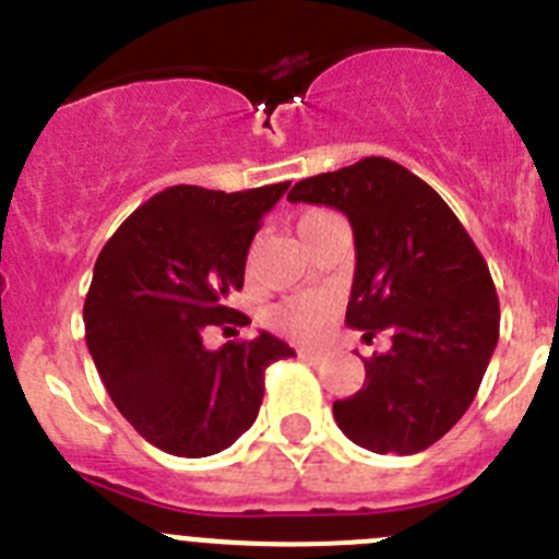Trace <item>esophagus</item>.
I'll return each mask as SVG.
<instances>
[{"mask_svg":"<svg viewBox=\"0 0 559 559\" xmlns=\"http://www.w3.org/2000/svg\"><path fill=\"white\" fill-rule=\"evenodd\" d=\"M299 359H305V362H310V365H321L326 356H323L321 350H305V348H301Z\"/></svg>","mask_w":559,"mask_h":559,"instance_id":"esophagus-1","label":"esophagus"}]
</instances>
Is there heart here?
<instances>
[{
    "instance_id": "heart-1",
    "label": "heart",
    "mask_w": 559,
    "mask_h": 559,
    "mask_svg": "<svg viewBox=\"0 0 559 559\" xmlns=\"http://www.w3.org/2000/svg\"><path fill=\"white\" fill-rule=\"evenodd\" d=\"M332 219H337V214H332V211L326 209L305 211V214L299 216V225H296L299 227L301 241ZM334 316H337V299H334L332 294H296L271 307L269 323L276 332L290 334V337L305 340V343H312V340L326 334Z\"/></svg>"
}]
</instances>
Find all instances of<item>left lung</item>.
I'll return each instance as SVG.
<instances>
[{"instance_id":"obj_1","label":"left lung","mask_w":559,"mask_h":559,"mask_svg":"<svg viewBox=\"0 0 559 559\" xmlns=\"http://www.w3.org/2000/svg\"><path fill=\"white\" fill-rule=\"evenodd\" d=\"M290 203L329 205L354 227L345 323L392 348L365 362L356 395L334 401L350 442L414 455L439 442L480 390L499 340V299L480 249L423 178L370 156L299 180Z\"/></svg>"}]
</instances>
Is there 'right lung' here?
Listing matches in <instances>:
<instances>
[{"instance_id": "right-lung-1", "label": "right lung", "mask_w": 559, "mask_h": 559, "mask_svg": "<svg viewBox=\"0 0 559 559\" xmlns=\"http://www.w3.org/2000/svg\"><path fill=\"white\" fill-rule=\"evenodd\" d=\"M169 186L100 249L84 299V340L117 412L180 459L230 448L263 403V373L294 348L274 334L203 345L209 326H247L227 296L243 288L249 243L288 191Z\"/></svg>"}]
</instances>
